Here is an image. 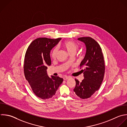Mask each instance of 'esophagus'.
Listing matches in <instances>:
<instances>
[{"label": "esophagus", "instance_id": "34e87169", "mask_svg": "<svg viewBox=\"0 0 127 127\" xmlns=\"http://www.w3.org/2000/svg\"><path fill=\"white\" fill-rule=\"evenodd\" d=\"M63 78H64V80H67V79H68L69 78V77L67 76H64Z\"/></svg>", "mask_w": 127, "mask_h": 127}]
</instances>
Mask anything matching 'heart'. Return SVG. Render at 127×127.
Here are the masks:
<instances>
[{
	"label": "heart",
	"mask_w": 127,
	"mask_h": 127,
	"mask_svg": "<svg viewBox=\"0 0 127 127\" xmlns=\"http://www.w3.org/2000/svg\"><path fill=\"white\" fill-rule=\"evenodd\" d=\"M62 46L70 55L75 54L79 48L78 45L76 43L70 40L64 41L63 43ZM58 51L59 50L57 47H55L52 50L51 53V57L52 59L55 60L56 59L58 56Z\"/></svg>",
	"instance_id": "b5f03b06"
}]
</instances>
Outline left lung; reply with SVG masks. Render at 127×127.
I'll return each instance as SVG.
<instances>
[{
  "label": "left lung",
  "instance_id": "8db88e82",
  "mask_svg": "<svg viewBox=\"0 0 127 127\" xmlns=\"http://www.w3.org/2000/svg\"><path fill=\"white\" fill-rule=\"evenodd\" d=\"M78 40L84 42L86 52L80 66L84 78L79 82L76 78L73 89L77 96L84 99L90 97L100 88L105 74V65L102 49L99 44L90 37H80Z\"/></svg>",
  "mask_w": 127,
  "mask_h": 127
}]
</instances>
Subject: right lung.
<instances>
[{
  "label": "right lung",
  "instance_id": "1",
  "mask_svg": "<svg viewBox=\"0 0 127 127\" xmlns=\"http://www.w3.org/2000/svg\"><path fill=\"white\" fill-rule=\"evenodd\" d=\"M61 40L39 38L29 46L24 58V72L34 93L42 99L52 98L63 81L59 76L50 77L47 66L51 64L50 53Z\"/></svg>",
  "mask_w": 127,
  "mask_h": 127
}]
</instances>
